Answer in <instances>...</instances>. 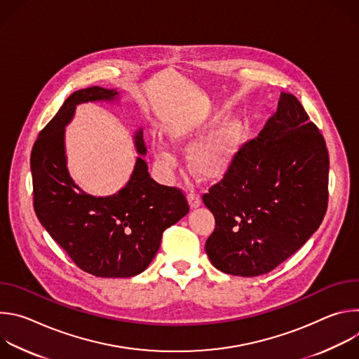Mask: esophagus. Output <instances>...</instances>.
I'll use <instances>...</instances> for the list:
<instances>
[{
  "instance_id": "1",
  "label": "esophagus",
  "mask_w": 359,
  "mask_h": 359,
  "mask_svg": "<svg viewBox=\"0 0 359 359\" xmlns=\"http://www.w3.org/2000/svg\"><path fill=\"white\" fill-rule=\"evenodd\" d=\"M187 198H189V204H190L191 209H196V208H198L200 204H201V198H200V196L197 193H189Z\"/></svg>"
}]
</instances>
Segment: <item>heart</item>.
<instances>
[{
	"mask_svg": "<svg viewBox=\"0 0 359 359\" xmlns=\"http://www.w3.org/2000/svg\"><path fill=\"white\" fill-rule=\"evenodd\" d=\"M215 121L197 122L170 132L176 144H190L206 135ZM241 142V128L237 122L226 123L220 130L197 142L189 151V168L203 180H217L231 168ZM151 150L161 169L170 172L176 168V156L172 147L163 140H153Z\"/></svg>",
	"mask_w": 359,
	"mask_h": 359,
	"instance_id": "obj_1",
	"label": "heart"
}]
</instances>
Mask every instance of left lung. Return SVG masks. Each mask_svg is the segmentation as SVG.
I'll return each mask as SVG.
<instances>
[{"mask_svg":"<svg viewBox=\"0 0 359 359\" xmlns=\"http://www.w3.org/2000/svg\"><path fill=\"white\" fill-rule=\"evenodd\" d=\"M324 136L299 100L281 92L277 112L247 140L223 179L203 194L215 231L212 264L227 274H267L299 250L328 208Z\"/></svg>","mask_w":359,"mask_h":359,"instance_id":"obj_1","label":"left lung"}]
</instances>
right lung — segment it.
<instances>
[{"label":"right lung","instance_id":"1","mask_svg":"<svg viewBox=\"0 0 359 359\" xmlns=\"http://www.w3.org/2000/svg\"><path fill=\"white\" fill-rule=\"evenodd\" d=\"M116 96V90L100 86L74 92L39 132L31 151L38 220L76 267L102 278H128L144 271L161 247L163 231L189 213L184 193L153 180L142 158L116 194L95 197L74 183L67 168L65 126L76 105ZM135 146L144 155L142 130L135 135Z\"/></svg>","mask_w":359,"mask_h":359}]
</instances>
